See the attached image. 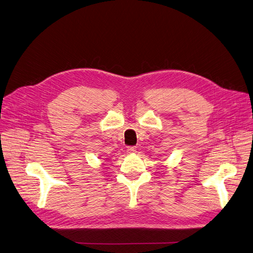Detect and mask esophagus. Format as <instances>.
<instances>
[{"label":"esophagus","mask_w":253,"mask_h":253,"mask_svg":"<svg viewBox=\"0 0 253 253\" xmlns=\"http://www.w3.org/2000/svg\"><path fill=\"white\" fill-rule=\"evenodd\" d=\"M137 152L136 146H128L127 147V153L128 154H135Z\"/></svg>","instance_id":"1"}]
</instances>
